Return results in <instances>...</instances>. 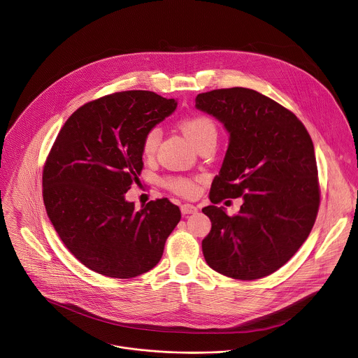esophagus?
I'll return each mask as SVG.
<instances>
[{"mask_svg":"<svg viewBox=\"0 0 358 358\" xmlns=\"http://www.w3.org/2000/svg\"><path fill=\"white\" fill-rule=\"evenodd\" d=\"M181 213L184 215L195 214V213H198V207L194 206V204H189V203H184V204H181Z\"/></svg>","mask_w":358,"mask_h":358,"instance_id":"1","label":"esophagus"}]
</instances>
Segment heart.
I'll list each match as a JSON object with an SVG mask.
<instances>
[{
	"label": "heart",
	"instance_id": "obj_1",
	"mask_svg": "<svg viewBox=\"0 0 358 358\" xmlns=\"http://www.w3.org/2000/svg\"><path fill=\"white\" fill-rule=\"evenodd\" d=\"M185 136L191 140V143L199 147L208 138H217V127L215 123L204 115H191L181 120L180 123ZM162 131L159 127L150 129L143 140V154L145 157H154L159 147ZM163 184L176 194L184 196H192L198 191V184L195 180L185 177H167Z\"/></svg>",
	"mask_w": 358,
	"mask_h": 358
}]
</instances>
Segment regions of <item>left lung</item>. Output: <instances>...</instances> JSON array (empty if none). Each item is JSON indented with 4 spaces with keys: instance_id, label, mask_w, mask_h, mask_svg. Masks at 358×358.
Here are the masks:
<instances>
[{
    "instance_id": "1",
    "label": "left lung",
    "mask_w": 358,
    "mask_h": 358,
    "mask_svg": "<svg viewBox=\"0 0 358 358\" xmlns=\"http://www.w3.org/2000/svg\"><path fill=\"white\" fill-rule=\"evenodd\" d=\"M195 107L224 123L229 145L214 177L211 221L201 250L215 272L238 280L272 275L308 238L320 206L313 141L294 113L247 87L196 96ZM243 197L236 216L215 204ZM231 201V200H228Z\"/></svg>"
}]
</instances>
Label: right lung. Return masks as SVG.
Returning <instances> with one entry per match:
<instances>
[{
    "instance_id": "right-lung-1",
    "label": "right lung",
    "mask_w": 358,
    "mask_h": 358,
    "mask_svg": "<svg viewBox=\"0 0 358 358\" xmlns=\"http://www.w3.org/2000/svg\"><path fill=\"white\" fill-rule=\"evenodd\" d=\"M177 108L174 99L126 90L80 107L59 131L42 171V196L59 238L86 268L130 278L159 262L181 218L167 198L140 211L124 194L143 170V140Z\"/></svg>"
}]
</instances>
